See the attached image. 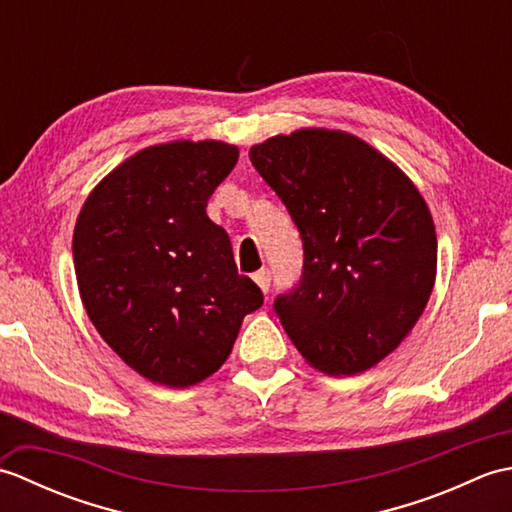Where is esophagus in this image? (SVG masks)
I'll return each mask as SVG.
<instances>
[{
    "mask_svg": "<svg viewBox=\"0 0 512 512\" xmlns=\"http://www.w3.org/2000/svg\"><path fill=\"white\" fill-rule=\"evenodd\" d=\"M253 279H255V284L259 286V290H262V292L270 290V270L268 268L257 270V273L253 275Z\"/></svg>",
    "mask_w": 512,
    "mask_h": 512,
    "instance_id": "34e87169",
    "label": "esophagus"
}]
</instances>
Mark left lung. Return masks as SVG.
Masks as SVG:
<instances>
[{
    "label": "left lung",
    "mask_w": 512,
    "mask_h": 512,
    "mask_svg": "<svg viewBox=\"0 0 512 512\" xmlns=\"http://www.w3.org/2000/svg\"><path fill=\"white\" fill-rule=\"evenodd\" d=\"M303 242L299 284L275 312L306 361L352 376L383 361L431 297L438 239L427 202L394 162L336 129L250 147Z\"/></svg>",
    "instance_id": "obj_1"
}]
</instances>
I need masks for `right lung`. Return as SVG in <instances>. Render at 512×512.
Wrapping results in <instances>:
<instances>
[{
  "label": "right lung",
  "mask_w": 512,
  "mask_h": 512,
  "mask_svg": "<svg viewBox=\"0 0 512 512\" xmlns=\"http://www.w3.org/2000/svg\"><path fill=\"white\" fill-rule=\"evenodd\" d=\"M239 151L173 140L105 176L76 217V284L94 328L151 383L191 387L228 358L246 314L264 303L237 273L231 239L206 202Z\"/></svg>",
  "instance_id": "1"
}]
</instances>
